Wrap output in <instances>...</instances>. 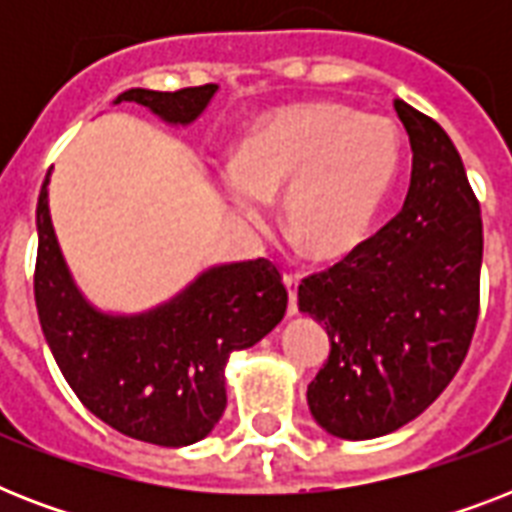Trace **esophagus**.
Instances as JSON below:
<instances>
[{
    "instance_id": "1",
    "label": "esophagus",
    "mask_w": 512,
    "mask_h": 512,
    "mask_svg": "<svg viewBox=\"0 0 512 512\" xmlns=\"http://www.w3.org/2000/svg\"><path fill=\"white\" fill-rule=\"evenodd\" d=\"M284 287H287L289 292V316H295L297 313V287H300V276H295V273H287L284 276Z\"/></svg>"
}]
</instances>
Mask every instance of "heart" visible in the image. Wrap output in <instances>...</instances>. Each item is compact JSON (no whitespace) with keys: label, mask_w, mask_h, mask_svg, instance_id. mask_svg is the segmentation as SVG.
Instances as JSON below:
<instances>
[{"label":"heart","mask_w":512,"mask_h":512,"mask_svg":"<svg viewBox=\"0 0 512 512\" xmlns=\"http://www.w3.org/2000/svg\"><path fill=\"white\" fill-rule=\"evenodd\" d=\"M401 167L388 116L300 103L249 124L228 164L225 196L249 220L281 191L289 241L313 260L350 255L377 223Z\"/></svg>","instance_id":"heart-1"}]
</instances>
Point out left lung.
I'll return each mask as SVG.
<instances>
[{"label": "left lung", "instance_id": "left-lung-1", "mask_svg": "<svg viewBox=\"0 0 512 512\" xmlns=\"http://www.w3.org/2000/svg\"><path fill=\"white\" fill-rule=\"evenodd\" d=\"M412 146L401 212L297 289L327 327V364L308 385L313 420L337 438L388 436L420 417L468 356L484 257L481 207L441 124L396 100Z\"/></svg>", "mask_w": 512, "mask_h": 512}]
</instances>
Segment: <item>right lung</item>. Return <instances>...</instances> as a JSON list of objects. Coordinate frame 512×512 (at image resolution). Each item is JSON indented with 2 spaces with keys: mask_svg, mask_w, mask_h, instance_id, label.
Segmentation results:
<instances>
[{
  "mask_svg": "<svg viewBox=\"0 0 512 512\" xmlns=\"http://www.w3.org/2000/svg\"><path fill=\"white\" fill-rule=\"evenodd\" d=\"M217 84L177 92L127 90L167 124L196 122ZM50 172L36 204L34 297L44 340L79 401L124 436L156 446H188L223 417L225 364L252 348L287 313L281 273L265 257L215 265L146 313L116 316L87 303L71 279L47 204Z\"/></svg>",
  "mask_w": 512,
  "mask_h": 512,
  "instance_id": "1",
  "label": "right lung"
}]
</instances>
